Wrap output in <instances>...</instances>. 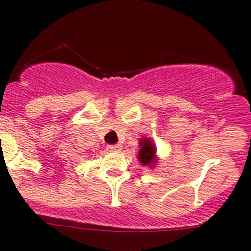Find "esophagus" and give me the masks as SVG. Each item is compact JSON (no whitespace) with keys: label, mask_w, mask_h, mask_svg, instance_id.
Wrapping results in <instances>:
<instances>
[{"label":"esophagus","mask_w":251,"mask_h":251,"mask_svg":"<svg viewBox=\"0 0 251 251\" xmlns=\"http://www.w3.org/2000/svg\"><path fill=\"white\" fill-rule=\"evenodd\" d=\"M108 151H109V152H119V151H121V146L119 145L108 146Z\"/></svg>","instance_id":"esophagus-1"}]
</instances>
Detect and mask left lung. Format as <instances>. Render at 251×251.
I'll return each mask as SVG.
<instances>
[{"label": "left lung", "instance_id": "obj_1", "mask_svg": "<svg viewBox=\"0 0 251 251\" xmlns=\"http://www.w3.org/2000/svg\"><path fill=\"white\" fill-rule=\"evenodd\" d=\"M156 145L153 139L148 137H143L139 141V152H138V161L142 166H148L150 168H154L158 162L156 156Z\"/></svg>", "mask_w": 251, "mask_h": 251}]
</instances>
